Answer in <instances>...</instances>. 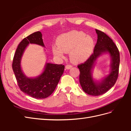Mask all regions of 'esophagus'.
Returning a JSON list of instances; mask_svg holds the SVG:
<instances>
[{
    "mask_svg": "<svg viewBox=\"0 0 131 131\" xmlns=\"http://www.w3.org/2000/svg\"><path fill=\"white\" fill-rule=\"evenodd\" d=\"M72 68V66H71V65H67L66 66V69H71Z\"/></svg>",
    "mask_w": 131,
    "mask_h": 131,
    "instance_id": "34e87169",
    "label": "esophagus"
}]
</instances>
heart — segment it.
I'll list each match as a JSON object with an SVG mask.
<instances>
[{"label":"heart","mask_w":131,"mask_h":131,"mask_svg":"<svg viewBox=\"0 0 131 131\" xmlns=\"http://www.w3.org/2000/svg\"><path fill=\"white\" fill-rule=\"evenodd\" d=\"M57 46H53L52 50L55 56L62 58L64 52H69L72 62L79 63L85 62L92 54L94 47V40L90 35L82 31L72 30L58 37Z\"/></svg>","instance_id":"b5f03b06"}]
</instances>
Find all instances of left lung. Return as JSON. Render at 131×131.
Masks as SVG:
<instances>
[{"label":"left lung","mask_w":131,"mask_h":131,"mask_svg":"<svg viewBox=\"0 0 131 131\" xmlns=\"http://www.w3.org/2000/svg\"><path fill=\"white\" fill-rule=\"evenodd\" d=\"M97 41L93 53L84 63L79 64V81L85 92L91 96H100L109 90L115 84L120 65V53L117 47L106 34L96 29ZM103 54H108L111 58L109 74L97 80L93 77V69L97 58Z\"/></svg>","instance_id":"obj_1"}]
</instances>
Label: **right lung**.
<instances>
[{
  "instance_id": "add662e5",
  "label": "right lung",
  "mask_w": 131,
  "mask_h": 131,
  "mask_svg": "<svg viewBox=\"0 0 131 131\" xmlns=\"http://www.w3.org/2000/svg\"><path fill=\"white\" fill-rule=\"evenodd\" d=\"M42 34L37 31L23 39L16 51L13 62V69L18 85L23 92L36 98L48 97L53 93L64 69V66L46 62L42 72L35 77H28L21 67V59L29 44H36L45 47Z\"/></svg>"
}]
</instances>
